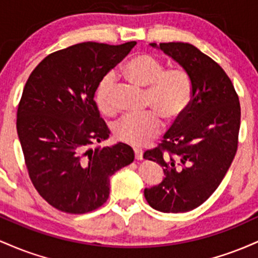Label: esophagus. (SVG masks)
<instances>
[{"mask_svg": "<svg viewBox=\"0 0 258 258\" xmlns=\"http://www.w3.org/2000/svg\"><path fill=\"white\" fill-rule=\"evenodd\" d=\"M133 150H135V158L137 160H142L143 159V150L141 149V148H133Z\"/></svg>", "mask_w": 258, "mask_h": 258, "instance_id": "esophagus-1", "label": "esophagus"}]
</instances>
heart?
I'll return each mask as SVG.
<instances>
[{
  "mask_svg": "<svg viewBox=\"0 0 258 258\" xmlns=\"http://www.w3.org/2000/svg\"><path fill=\"white\" fill-rule=\"evenodd\" d=\"M158 58L147 53L133 55L123 64L122 75L127 81L146 88V105L154 111L139 115H127L114 127L116 138L133 146H143L161 132L162 122L177 120L188 108L193 96V85L188 73L182 68L164 70ZM114 79L106 75L99 81L96 90V104L106 116L116 112L112 92Z\"/></svg>",
  "mask_w": 258,
  "mask_h": 258,
  "instance_id": "obj_1",
  "label": "heart"
}]
</instances>
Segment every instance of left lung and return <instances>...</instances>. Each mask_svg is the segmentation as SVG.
Here are the masks:
<instances>
[{
    "label": "left lung",
    "mask_w": 258,
    "mask_h": 258,
    "mask_svg": "<svg viewBox=\"0 0 258 258\" xmlns=\"http://www.w3.org/2000/svg\"><path fill=\"white\" fill-rule=\"evenodd\" d=\"M188 73L193 96L158 148L144 159L164 170L161 183L144 189L150 206L166 214L197 209L211 197L232 165L238 148L240 103L224 70L184 42L150 43Z\"/></svg>",
    "instance_id": "1"
}]
</instances>
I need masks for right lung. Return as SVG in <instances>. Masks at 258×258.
<instances>
[{
  "label": "right lung",
  "mask_w": 258,
  "mask_h": 258,
  "mask_svg": "<svg viewBox=\"0 0 258 258\" xmlns=\"http://www.w3.org/2000/svg\"><path fill=\"white\" fill-rule=\"evenodd\" d=\"M136 43L74 44L47 55L26 81L18 137L32 184L57 210L98 209L109 198L110 176L135 159L125 143L91 146L110 135L94 102L97 86Z\"/></svg>",
  "instance_id": "right-lung-1"
}]
</instances>
